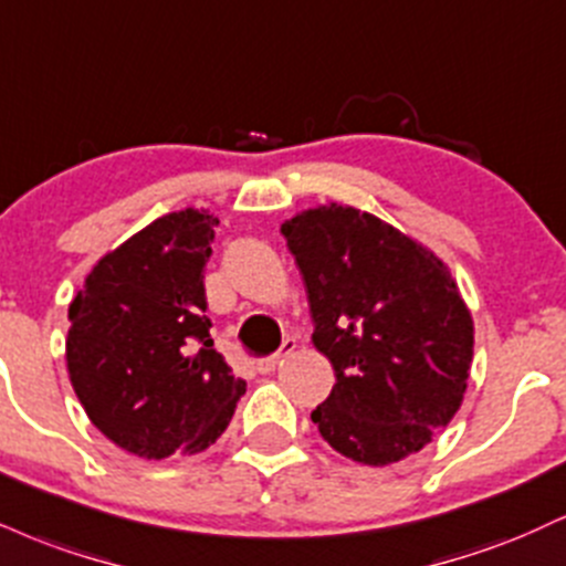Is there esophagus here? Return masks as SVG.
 Masks as SVG:
<instances>
[{
    "label": "esophagus",
    "instance_id": "1",
    "mask_svg": "<svg viewBox=\"0 0 566 566\" xmlns=\"http://www.w3.org/2000/svg\"><path fill=\"white\" fill-rule=\"evenodd\" d=\"M297 348V343H295V337H287L282 343V348H279V353H274V356H269V358H263V360H258V371L261 374H271V371H276V366L282 364V358L284 356H290L292 350Z\"/></svg>",
    "mask_w": 566,
    "mask_h": 566
}]
</instances>
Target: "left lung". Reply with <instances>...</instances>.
<instances>
[{
  "label": "left lung",
  "mask_w": 566,
  "mask_h": 566,
  "mask_svg": "<svg viewBox=\"0 0 566 566\" xmlns=\"http://www.w3.org/2000/svg\"><path fill=\"white\" fill-rule=\"evenodd\" d=\"M308 292L313 345L335 387L311 413L358 464L421 451L467 392L474 324L451 271L382 218L318 206L282 223Z\"/></svg>",
  "instance_id": "left-lung-1"
}]
</instances>
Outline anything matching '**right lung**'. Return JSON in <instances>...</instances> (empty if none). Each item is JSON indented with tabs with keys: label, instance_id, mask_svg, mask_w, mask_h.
<instances>
[{
	"label": "right lung",
	"instance_id": "add662e5",
	"mask_svg": "<svg viewBox=\"0 0 566 566\" xmlns=\"http://www.w3.org/2000/svg\"><path fill=\"white\" fill-rule=\"evenodd\" d=\"M218 218L176 210L99 258L73 297L65 358L92 424L139 459L200 453L244 395L213 348L206 263Z\"/></svg>",
	"mask_w": 566,
	"mask_h": 566
}]
</instances>
